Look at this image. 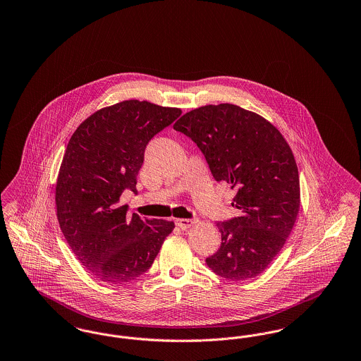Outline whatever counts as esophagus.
Returning <instances> with one entry per match:
<instances>
[{"mask_svg": "<svg viewBox=\"0 0 361 361\" xmlns=\"http://www.w3.org/2000/svg\"><path fill=\"white\" fill-rule=\"evenodd\" d=\"M195 219H176V224L181 228V230H187L192 224H195Z\"/></svg>", "mask_w": 361, "mask_h": 361, "instance_id": "obj_1", "label": "esophagus"}]
</instances>
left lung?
Here are the masks:
<instances>
[{
	"mask_svg": "<svg viewBox=\"0 0 361 361\" xmlns=\"http://www.w3.org/2000/svg\"><path fill=\"white\" fill-rule=\"evenodd\" d=\"M173 128L197 145L216 181L237 190L231 206L240 216L216 224L222 243L207 257L208 268L228 280L256 277L284 246L299 212L291 147L274 124L234 104L196 108Z\"/></svg>",
	"mask_w": 361,
	"mask_h": 361,
	"instance_id": "left-lung-1",
	"label": "left lung"
}]
</instances>
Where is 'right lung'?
Wrapping results in <instances>:
<instances>
[{"mask_svg": "<svg viewBox=\"0 0 361 361\" xmlns=\"http://www.w3.org/2000/svg\"><path fill=\"white\" fill-rule=\"evenodd\" d=\"M181 109L126 100L103 108L74 131L55 187L56 216L71 252L96 279L123 284L154 262L174 224L127 218L119 206L126 189L137 193V176L152 137Z\"/></svg>", "mask_w": 361, "mask_h": 361, "instance_id": "1", "label": "right lung"}]
</instances>
